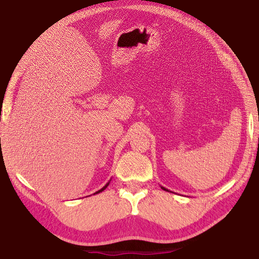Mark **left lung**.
Masks as SVG:
<instances>
[{
	"label": "left lung",
	"instance_id": "8db88e82",
	"mask_svg": "<svg viewBox=\"0 0 259 259\" xmlns=\"http://www.w3.org/2000/svg\"><path fill=\"white\" fill-rule=\"evenodd\" d=\"M161 188H162V190H164V191H168V190H166V188H164L163 186H161ZM169 192V191H168Z\"/></svg>",
	"mask_w": 259,
	"mask_h": 259
}]
</instances>
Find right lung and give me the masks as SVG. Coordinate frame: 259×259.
Returning a JSON list of instances; mask_svg holds the SVG:
<instances>
[{
	"label": "right lung",
	"instance_id": "obj_1",
	"mask_svg": "<svg viewBox=\"0 0 259 259\" xmlns=\"http://www.w3.org/2000/svg\"><path fill=\"white\" fill-rule=\"evenodd\" d=\"M109 182H111V181H109ZM109 182H108V183L106 184V185H105V186H104L103 188H100V190H99V191H97V192H96V193H95V194H98V193H100V192H103V191L105 190V188H106V187H107V186L109 185Z\"/></svg>",
	"mask_w": 259,
	"mask_h": 259
}]
</instances>
